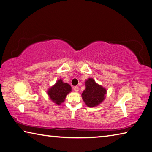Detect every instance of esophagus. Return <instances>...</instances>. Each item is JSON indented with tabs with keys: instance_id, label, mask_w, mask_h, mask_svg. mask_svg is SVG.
Wrapping results in <instances>:
<instances>
[{
	"instance_id": "34e87169",
	"label": "esophagus",
	"mask_w": 152,
	"mask_h": 152,
	"mask_svg": "<svg viewBox=\"0 0 152 152\" xmlns=\"http://www.w3.org/2000/svg\"><path fill=\"white\" fill-rule=\"evenodd\" d=\"M73 89H74V91H75L76 92H78V91H79V88H78V86H74V88H73Z\"/></svg>"
}]
</instances>
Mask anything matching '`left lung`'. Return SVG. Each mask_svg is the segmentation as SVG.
Segmentation results:
<instances>
[{"mask_svg": "<svg viewBox=\"0 0 152 152\" xmlns=\"http://www.w3.org/2000/svg\"><path fill=\"white\" fill-rule=\"evenodd\" d=\"M86 87L82 96L87 106L95 107L103 101L106 93V90L104 88L96 83L92 78H89L86 82Z\"/></svg>", "mask_w": 152, "mask_h": 152, "instance_id": "8db88e82", "label": "left lung"}]
</instances>
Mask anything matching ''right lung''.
<instances>
[{"label":"right lung","instance_id":"add662e5","mask_svg":"<svg viewBox=\"0 0 152 152\" xmlns=\"http://www.w3.org/2000/svg\"><path fill=\"white\" fill-rule=\"evenodd\" d=\"M70 91V86L59 80L55 86L48 90V93L53 102L57 104H61V103L64 102L66 95Z\"/></svg>","mask_w":152,"mask_h":152}]
</instances>
